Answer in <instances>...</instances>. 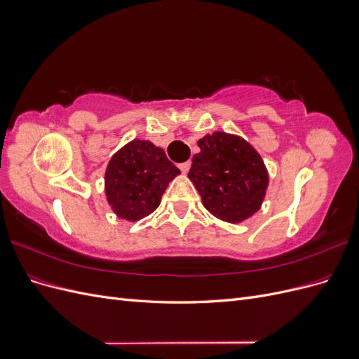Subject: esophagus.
Listing matches in <instances>:
<instances>
[{
  "label": "esophagus",
  "mask_w": 359,
  "mask_h": 359,
  "mask_svg": "<svg viewBox=\"0 0 359 359\" xmlns=\"http://www.w3.org/2000/svg\"><path fill=\"white\" fill-rule=\"evenodd\" d=\"M190 166H191L190 161H184V163H181V165H180V169H181L182 173H187L189 169H190Z\"/></svg>",
  "instance_id": "1"
}]
</instances>
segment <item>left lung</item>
<instances>
[{"mask_svg": "<svg viewBox=\"0 0 359 359\" xmlns=\"http://www.w3.org/2000/svg\"><path fill=\"white\" fill-rule=\"evenodd\" d=\"M189 178L214 217L241 223L259 211L268 187L262 157L240 136L215 132L198 140Z\"/></svg>", "mask_w": 359, "mask_h": 359, "instance_id": "1", "label": "left lung"}]
</instances>
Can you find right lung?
Masks as SVG:
<instances>
[{
  "label": "right lung",
  "instance_id": "obj_1",
  "mask_svg": "<svg viewBox=\"0 0 359 359\" xmlns=\"http://www.w3.org/2000/svg\"><path fill=\"white\" fill-rule=\"evenodd\" d=\"M180 169L149 140L135 139L112 156L104 173V191L114 212L137 222L154 212L168 184Z\"/></svg>",
  "mask_w": 359,
  "mask_h": 359
}]
</instances>
